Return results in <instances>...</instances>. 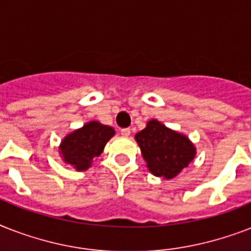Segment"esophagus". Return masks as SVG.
<instances>
[{"mask_svg":"<svg viewBox=\"0 0 251 251\" xmlns=\"http://www.w3.org/2000/svg\"><path fill=\"white\" fill-rule=\"evenodd\" d=\"M130 134H131V130L129 127H126V129H122L121 130V135L122 137H129Z\"/></svg>","mask_w":251,"mask_h":251,"instance_id":"esophagus-1","label":"esophagus"}]
</instances>
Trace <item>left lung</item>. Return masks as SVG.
<instances>
[{
	"label": "left lung",
	"mask_w": 251,
	"mask_h": 251,
	"mask_svg": "<svg viewBox=\"0 0 251 251\" xmlns=\"http://www.w3.org/2000/svg\"><path fill=\"white\" fill-rule=\"evenodd\" d=\"M135 141L149 171L156 177L171 179L189 167L195 157V147L190 139L169 129L157 120H151Z\"/></svg>",
	"instance_id": "8db88e82"
}]
</instances>
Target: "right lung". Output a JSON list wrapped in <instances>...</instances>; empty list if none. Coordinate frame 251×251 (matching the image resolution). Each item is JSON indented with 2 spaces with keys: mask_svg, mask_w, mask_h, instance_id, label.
<instances>
[{
  "mask_svg": "<svg viewBox=\"0 0 251 251\" xmlns=\"http://www.w3.org/2000/svg\"><path fill=\"white\" fill-rule=\"evenodd\" d=\"M114 135V129L98 121L87 122L80 129L74 130L62 139L60 153L66 164L76 171H86L95 157L101 155L104 147Z\"/></svg>",
  "mask_w": 251,
  "mask_h": 251,
  "instance_id": "add662e5",
  "label": "right lung"
}]
</instances>
